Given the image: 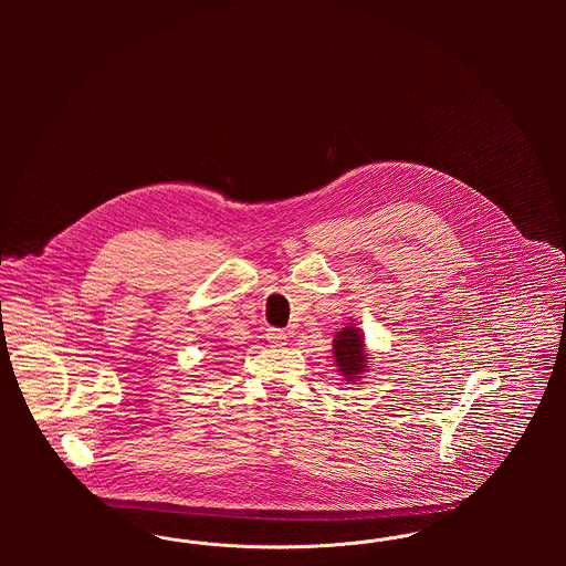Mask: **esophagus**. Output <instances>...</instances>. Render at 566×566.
<instances>
[{"label": "esophagus", "mask_w": 566, "mask_h": 566, "mask_svg": "<svg viewBox=\"0 0 566 566\" xmlns=\"http://www.w3.org/2000/svg\"><path fill=\"white\" fill-rule=\"evenodd\" d=\"M268 339L275 346H284L286 344V333L280 328H268Z\"/></svg>", "instance_id": "34e87169"}]
</instances>
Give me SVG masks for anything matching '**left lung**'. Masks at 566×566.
<instances>
[{"mask_svg":"<svg viewBox=\"0 0 566 566\" xmlns=\"http://www.w3.org/2000/svg\"><path fill=\"white\" fill-rule=\"evenodd\" d=\"M333 354H335V363L342 371V376L346 377V381H358L363 374L367 371V348L363 342V333L358 326H344L333 342Z\"/></svg>","mask_w":566,"mask_h":566,"instance_id":"obj_1","label":"left lung"}]
</instances>
